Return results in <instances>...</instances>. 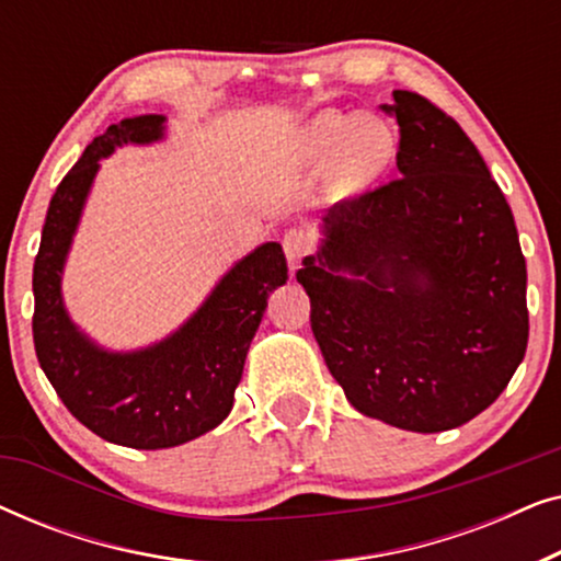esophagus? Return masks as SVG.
<instances>
[{
	"label": "esophagus",
	"mask_w": 561,
	"mask_h": 561,
	"mask_svg": "<svg viewBox=\"0 0 561 561\" xmlns=\"http://www.w3.org/2000/svg\"><path fill=\"white\" fill-rule=\"evenodd\" d=\"M283 250H286L290 271H296L298 263L311 252V234L306 229H288L283 234Z\"/></svg>",
	"instance_id": "esophagus-1"
}]
</instances>
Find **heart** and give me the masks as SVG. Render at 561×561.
I'll list each match as a JSON object with an SVG mask.
<instances>
[{
    "label": "heart",
    "instance_id": "obj_1",
    "mask_svg": "<svg viewBox=\"0 0 561 561\" xmlns=\"http://www.w3.org/2000/svg\"><path fill=\"white\" fill-rule=\"evenodd\" d=\"M396 156V135L373 114L321 112L298 140V165L311 179L336 173L342 191H363Z\"/></svg>",
    "mask_w": 561,
    "mask_h": 561
}]
</instances>
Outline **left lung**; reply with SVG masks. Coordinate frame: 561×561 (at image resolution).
<instances>
[{
    "label": "left lung",
    "mask_w": 561,
    "mask_h": 561,
    "mask_svg": "<svg viewBox=\"0 0 561 561\" xmlns=\"http://www.w3.org/2000/svg\"><path fill=\"white\" fill-rule=\"evenodd\" d=\"M398 179L332 206L296 280L329 373L365 416L462 426L526 355V260L503 191L439 106L393 91Z\"/></svg>",
    "instance_id": "left-lung-1"
}]
</instances>
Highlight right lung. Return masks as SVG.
Returning a JSON list of instances; mask_svg holds the SVG:
<instances>
[{
    "label": "right lung",
    "mask_w": 561,
    "mask_h": 561,
    "mask_svg": "<svg viewBox=\"0 0 561 561\" xmlns=\"http://www.w3.org/2000/svg\"><path fill=\"white\" fill-rule=\"evenodd\" d=\"M163 137V114L127 117L94 137L50 198L33 267V336L43 373L83 426L133 449L179 447L229 416L267 296L288 280L283 248L263 242L237 260L204 304L160 342L117 352L81 332L68 317L60 283L99 160L125 145Z\"/></svg>",
    "instance_id": "obj_1"
}]
</instances>
